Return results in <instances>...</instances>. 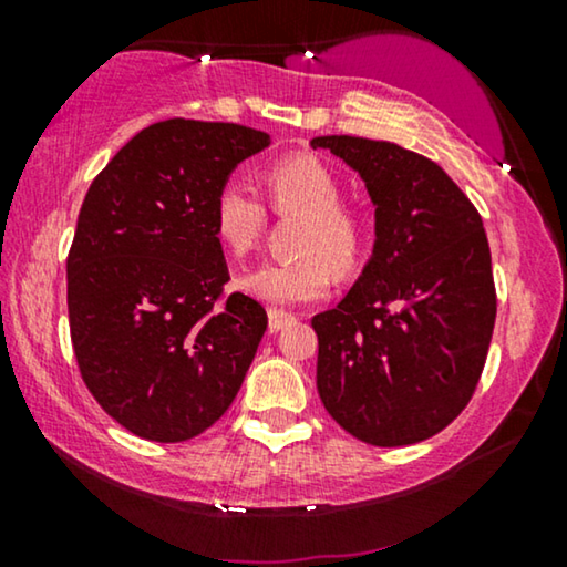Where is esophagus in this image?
Here are the masks:
<instances>
[{
    "mask_svg": "<svg viewBox=\"0 0 567 567\" xmlns=\"http://www.w3.org/2000/svg\"><path fill=\"white\" fill-rule=\"evenodd\" d=\"M289 322H293V315L284 312V309H270V312H268V330L270 332L284 330Z\"/></svg>",
    "mask_w": 567,
    "mask_h": 567,
    "instance_id": "esophagus-1",
    "label": "esophagus"
}]
</instances>
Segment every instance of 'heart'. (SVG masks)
<instances>
[{
  "label": "heart",
  "instance_id": "obj_1",
  "mask_svg": "<svg viewBox=\"0 0 567 567\" xmlns=\"http://www.w3.org/2000/svg\"><path fill=\"white\" fill-rule=\"evenodd\" d=\"M270 206L278 214L305 216L291 262H260L239 276V289L276 307L322 299L332 286V269L353 274L363 258L367 231L359 216L340 206L338 177L317 157L297 154L270 165L262 175ZM212 227L219 245L231 255H247L266 227V208L243 181H227L212 204Z\"/></svg>",
  "mask_w": 567,
  "mask_h": 567
}]
</instances>
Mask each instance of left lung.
Returning <instances> with one entry per match:
<instances>
[{
	"label": "left lung",
	"mask_w": 567,
	"mask_h": 567,
	"mask_svg": "<svg viewBox=\"0 0 567 567\" xmlns=\"http://www.w3.org/2000/svg\"><path fill=\"white\" fill-rule=\"evenodd\" d=\"M374 204V250L338 307L312 317L317 392L371 446L444 431L483 374L495 324L491 245L470 198L436 162L390 142L317 136Z\"/></svg>",
	"instance_id": "left-lung-1"
}]
</instances>
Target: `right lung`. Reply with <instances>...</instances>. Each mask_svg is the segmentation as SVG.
Masks as SVG:
<instances>
[{"label":"right lung","instance_id":"1","mask_svg":"<svg viewBox=\"0 0 567 567\" xmlns=\"http://www.w3.org/2000/svg\"><path fill=\"white\" fill-rule=\"evenodd\" d=\"M270 146L237 123L159 121L92 181L66 260V305L82 379L113 421L159 444L227 413L268 315L229 281L212 227L216 190Z\"/></svg>","mask_w":567,"mask_h":567}]
</instances>
